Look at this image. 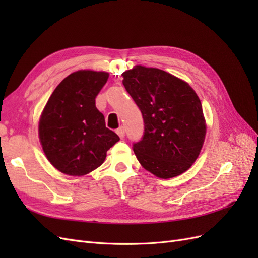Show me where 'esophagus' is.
Wrapping results in <instances>:
<instances>
[{"mask_svg":"<svg viewBox=\"0 0 258 258\" xmlns=\"http://www.w3.org/2000/svg\"><path fill=\"white\" fill-rule=\"evenodd\" d=\"M116 132H117V135H118L119 136V138L120 139H122L123 137H124V128L121 126V127H119L118 129H117L116 130Z\"/></svg>","mask_w":258,"mask_h":258,"instance_id":"esophagus-1","label":"esophagus"}]
</instances>
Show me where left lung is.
Segmentation results:
<instances>
[{"label":"left lung","mask_w":258,"mask_h":258,"mask_svg":"<svg viewBox=\"0 0 258 258\" xmlns=\"http://www.w3.org/2000/svg\"><path fill=\"white\" fill-rule=\"evenodd\" d=\"M121 76L144 121L143 138L134 143L138 160L160 178L182 174L197 159L206 137L196 92L184 81L155 68L137 66Z\"/></svg>","instance_id":"left-lung-1"}]
</instances>
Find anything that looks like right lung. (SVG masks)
<instances>
[{"mask_svg": "<svg viewBox=\"0 0 258 258\" xmlns=\"http://www.w3.org/2000/svg\"><path fill=\"white\" fill-rule=\"evenodd\" d=\"M108 79L105 72L77 71L53 90L44 107L38 134L46 157L69 175H85L103 163L106 152L119 141L105 127L96 97Z\"/></svg>", "mask_w": 258, "mask_h": 258, "instance_id": "obj_1", "label": "right lung"}]
</instances>
